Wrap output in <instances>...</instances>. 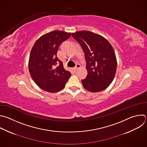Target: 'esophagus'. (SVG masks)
<instances>
[{
  "mask_svg": "<svg viewBox=\"0 0 147 147\" xmlns=\"http://www.w3.org/2000/svg\"><path fill=\"white\" fill-rule=\"evenodd\" d=\"M80 67H81V65H80V64L77 63V64H76V66L74 67V69H75V70H77V69H79Z\"/></svg>",
  "mask_w": 147,
  "mask_h": 147,
  "instance_id": "obj_1",
  "label": "esophagus"
}]
</instances>
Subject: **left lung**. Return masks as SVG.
<instances>
[{"instance_id": "obj_1", "label": "left lung", "mask_w": 147, "mask_h": 147, "mask_svg": "<svg viewBox=\"0 0 147 147\" xmlns=\"http://www.w3.org/2000/svg\"><path fill=\"white\" fill-rule=\"evenodd\" d=\"M85 54L88 74L81 80L85 89L97 92L106 89L113 81L117 59L110 43L102 36L89 31L72 33Z\"/></svg>"}]
</instances>
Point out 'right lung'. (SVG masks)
I'll use <instances>...</instances> for the list:
<instances>
[{
	"instance_id": "1",
	"label": "right lung",
	"mask_w": 147,
	"mask_h": 147,
	"mask_svg": "<svg viewBox=\"0 0 147 147\" xmlns=\"http://www.w3.org/2000/svg\"><path fill=\"white\" fill-rule=\"evenodd\" d=\"M71 36L70 33L54 30L41 36L34 44L29 61V71L34 82L51 93L64 88L71 73L57 57L60 45Z\"/></svg>"
}]
</instances>
